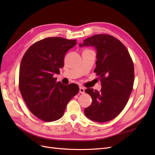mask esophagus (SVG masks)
I'll return each instance as SVG.
<instances>
[{
	"label": "esophagus",
	"mask_w": 155,
	"mask_h": 155,
	"mask_svg": "<svg viewBox=\"0 0 155 155\" xmlns=\"http://www.w3.org/2000/svg\"><path fill=\"white\" fill-rule=\"evenodd\" d=\"M79 93L81 94H84L85 93V88L83 87H79Z\"/></svg>",
	"instance_id": "obj_1"
}]
</instances>
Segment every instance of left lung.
Returning <instances> with one entry per match:
<instances>
[{
  "mask_svg": "<svg viewBox=\"0 0 155 155\" xmlns=\"http://www.w3.org/2000/svg\"><path fill=\"white\" fill-rule=\"evenodd\" d=\"M94 46L97 54L94 72L99 76L100 92L87 88L85 92L92 99L84 110L88 119L103 123L110 121L123 110L133 87L134 71L127 49L114 37L97 34L84 40L83 46Z\"/></svg>",
  "mask_w": 155,
  "mask_h": 155,
  "instance_id": "left-lung-1",
  "label": "left lung"
}]
</instances>
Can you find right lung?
I'll return each mask as SVG.
<instances>
[{
    "instance_id": "right-lung-1",
    "label": "right lung",
    "mask_w": 155,
    "mask_h": 155,
    "mask_svg": "<svg viewBox=\"0 0 155 155\" xmlns=\"http://www.w3.org/2000/svg\"><path fill=\"white\" fill-rule=\"evenodd\" d=\"M76 44V40L48 37L33 44L23 55L19 90L30 112L41 120L61 118L68 103L79 91L76 84L56 83L54 77L63 67L67 51Z\"/></svg>"
}]
</instances>
